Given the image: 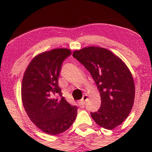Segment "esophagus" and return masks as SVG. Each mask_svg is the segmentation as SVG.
<instances>
[{
    "mask_svg": "<svg viewBox=\"0 0 152 152\" xmlns=\"http://www.w3.org/2000/svg\"><path fill=\"white\" fill-rule=\"evenodd\" d=\"M87 100H88V96H87L86 94H84V95H83V98H82L81 100V103H83V104H85Z\"/></svg>",
    "mask_w": 152,
    "mask_h": 152,
    "instance_id": "34e87169",
    "label": "esophagus"
}]
</instances>
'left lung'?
<instances>
[{
  "mask_svg": "<svg viewBox=\"0 0 152 152\" xmlns=\"http://www.w3.org/2000/svg\"><path fill=\"white\" fill-rule=\"evenodd\" d=\"M89 71L101 96V107L91 113L99 126L113 129L121 124L134 105L135 86L129 69L112 52L97 46H90L73 53Z\"/></svg>",
  "mask_w": 152,
  "mask_h": 152,
  "instance_id": "1",
  "label": "left lung"
}]
</instances>
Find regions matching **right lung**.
I'll use <instances>...</instances> for the list:
<instances>
[{
	"mask_svg": "<svg viewBox=\"0 0 152 152\" xmlns=\"http://www.w3.org/2000/svg\"><path fill=\"white\" fill-rule=\"evenodd\" d=\"M71 50L56 48L35 56L22 81L23 105L31 121L50 135L65 132L74 123L77 107L62 96L58 80L61 66Z\"/></svg>",
	"mask_w": 152,
	"mask_h": 152,
	"instance_id": "right-lung-1",
	"label": "right lung"
}]
</instances>
